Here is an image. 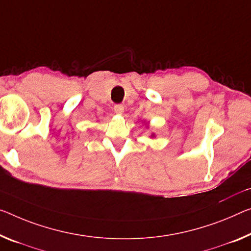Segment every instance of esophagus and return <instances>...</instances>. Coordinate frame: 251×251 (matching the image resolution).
I'll return each instance as SVG.
<instances>
[{
	"label": "esophagus",
	"instance_id": "34e87169",
	"mask_svg": "<svg viewBox=\"0 0 251 251\" xmlns=\"http://www.w3.org/2000/svg\"><path fill=\"white\" fill-rule=\"evenodd\" d=\"M113 110L117 114H122L123 111H125V106H123L122 104H115Z\"/></svg>",
	"mask_w": 251,
	"mask_h": 251
}]
</instances>
